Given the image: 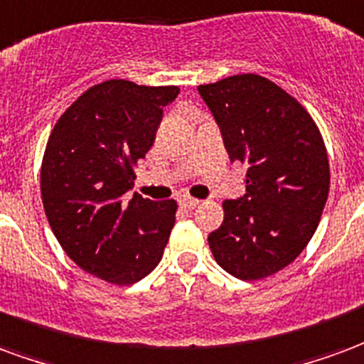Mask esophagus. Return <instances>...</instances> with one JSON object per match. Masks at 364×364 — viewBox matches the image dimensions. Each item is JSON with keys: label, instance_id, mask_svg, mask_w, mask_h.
<instances>
[{"label": "esophagus", "instance_id": "obj_1", "mask_svg": "<svg viewBox=\"0 0 364 364\" xmlns=\"http://www.w3.org/2000/svg\"><path fill=\"white\" fill-rule=\"evenodd\" d=\"M180 205L184 209H193L200 205V200H196V198H190V196H184V198H180Z\"/></svg>", "mask_w": 364, "mask_h": 364}]
</instances>
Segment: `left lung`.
<instances>
[{
  "label": "left lung",
  "instance_id": "left-lung-1",
  "mask_svg": "<svg viewBox=\"0 0 364 364\" xmlns=\"http://www.w3.org/2000/svg\"><path fill=\"white\" fill-rule=\"evenodd\" d=\"M230 163L246 171V193L223 201L225 219L208 237L215 262L242 281L287 267L316 232L330 192L320 129L304 106L254 73L200 85Z\"/></svg>",
  "mask_w": 364,
  "mask_h": 364
}]
</instances>
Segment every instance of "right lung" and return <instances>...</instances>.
Segmentation results:
<instances>
[{"label":"right lung","mask_w":364,"mask_h":364,"mask_svg":"<svg viewBox=\"0 0 364 364\" xmlns=\"http://www.w3.org/2000/svg\"><path fill=\"white\" fill-rule=\"evenodd\" d=\"M178 92L110 79L77 98L48 137L41 171L48 223L65 254L98 279L132 285L163 258L176 201L134 193L126 203L124 193Z\"/></svg>","instance_id":"right-lung-1"}]
</instances>
